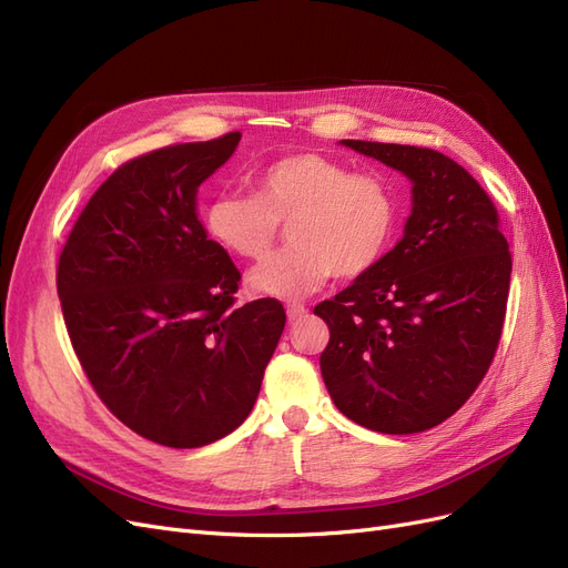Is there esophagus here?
I'll list each match as a JSON object with an SVG mask.
<instances>
[{
	"instance_id": "obj_1",
	"label": "esophagus",
	"mask_w": 568,
	"mask_h": 568,
	"mask_svg": "<svg viewBox=\"0 0 568 568\" xmlns=\"http://www.w3.org/2000/svg\"><path fill=\"white\" fill-rule=\"evenodd\" d=\"M287 321L292 323V321H300V318H304L306 316V306L304 304H287Z\"/></svg>"
}]
</instances>
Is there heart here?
<instances>
[{"label": "heart", "instance_id": "obj_1", "mask_svg": "<svg viewBox=\"0 0 568 568\" xmlns=\"http://www.w3.org/2000/svg\"><path fill=\"white\" fill-rule=\"evenodd\" d=\"M281 224L292 243L252 271L266 297L297 302L333 276L358 278L389 252L398 229V200L377 172H354L323 153H290L252 176V193H219L205 207L212 241L241 260L260 262Z\"/></svg>", "mask_w": 568, "mask_h": 568}]
</instances>
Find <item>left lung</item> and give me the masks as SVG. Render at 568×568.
<instances>
[{
	"label": "left lung",
	"mask_w": 568,
	"mask_h": 568,
	"mask_svg": "<svg viewBox=\"0 0 568 568\" xmlns=\"http://www.w3.org/2000/svg\"><path fill=\"white\" fill-rule=\"evenodd\" d=\"M413 181L406 233L321 302V375L335 406L382 434L442 425L479 387L503 335L511 254L488 193L463 164L417 145L344 139Z\"/></svg>",
	"instance_id": "1"
}]
</instances>
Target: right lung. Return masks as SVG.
I'll return each instance as SVG.
<instances>
[{
  "label": "right lung",
  "instance_id": "1",
  "mask_svg": "<svg viewBox=\"0 0 568 568\" xmlns=\"http://www.w3.org/2000/svg\"><path fill=\"white\" fill-rule=\"evenodd\" d=\"M237 141L172 143L120 164L59 257L87 379L122 425L160 446L200 448L241 427L285 327L278 300L235 306L241 271L195 214L197 186Z\"/></svg>",
  "mask_w": 568,
  "mask_h": 568
}]
</instances>
